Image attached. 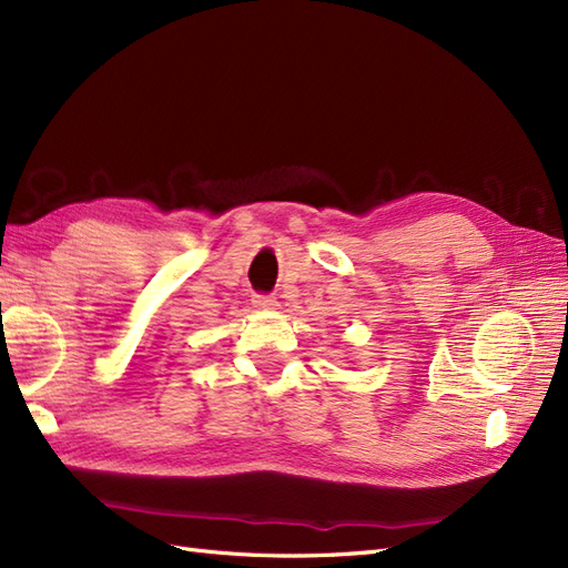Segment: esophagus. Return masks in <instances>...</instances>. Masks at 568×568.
I'll list each match as a JSON object with an SVG mask.
<instances>
[{
	"label": "esophagus",
	"instance_id": "esophagus-1",
	"mask_svg": "<svg viewBox=\"0 0 568 568\" xmlns=\"http://www.w3.org/2000/svg\"><path fill=\"white\" fill-rule=\"evenodd\" d=\"M253 305L257 307V311H274V307H277V301H274L272 296H265V294H255Z\"/></svg>",
	"mask_w": 568,
	"mask_h": 568
}]
</instances>
